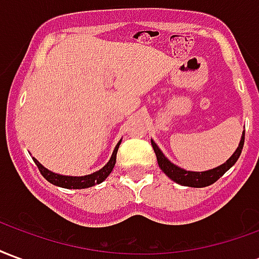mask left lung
<instances>
[{"mask_svg":"<svg viewBox=\"0 0 259 259\" xmlns=\"http://www.w3.org/2000/svg\"><path fill=\"white\" fill-rule=\"evenodd\" d=\"M244 135L245 133L243 132V136H241V140H240L237 150L233 152V155L229 158L226 162L219 165L218 168L209 169V170H205V172H190V170H186V169L176 166V165H174L168 158L163 155V152L158 148L157 144L152 140L151 144L154 151H155V155H157L158 165H159V168L162 169V172L168 178H170L176 183H179L182 186H187V187H206V186L215 183L221 176H223L229 169L233 166L234 163L237 162L240 154H241V150H243V146H244Z\"/></svg>","mask_w":259,"mask_h":259,"instance_id":"8db88e82","label":"left lung"}]
</instances>
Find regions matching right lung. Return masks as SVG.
Returning <instances> with one entry per match:
<instances>
[{
  "label": "right lung",
  "instance_id": "right-lung-1",
  "mask_svg": "<svg viewBox=\"0 0 259 259\" xmlns=\"http://www.w3.org/2000/svg\"><path fill=\"white\" fill-rule=\"evenodd\" d=\"M119 144H120V141H119L116 147H115V150L112 152V157L111 159L108 161V163L101 168L100 170H97L94 174L91 175H85V176H64V175H58V174H54L51 170H48L47 168H44L41 163L37 161L36 158H33L34 159V162H36L37 168L40 170V174L46 178V180H48L50 183H53V185L58 186V187H64V189H87V187H93V186L100 185L101 182L107 179L109 174L112 172L113 166H115V162H116V152H118Z\"/></svg>",
  "mask_w": 259,
  "mask_h": 259
}]
</instances>
